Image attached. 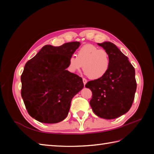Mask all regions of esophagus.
<instances>
[{"mask_svg":"<svg viewBox=\"0 0 154 154\" xmlns=\"http://www.w3.org/2000/svg\"><path fill=\"white\" fill-rule=\"evenodd\" d=\"M87 82H88L87 80L85 79H84V78H83V84H84V85L86 84Z\"/></svg>","mask_w":154,"mask_h":154,"instance_id":"34e87169","label":"esophagus"}]
</instances>
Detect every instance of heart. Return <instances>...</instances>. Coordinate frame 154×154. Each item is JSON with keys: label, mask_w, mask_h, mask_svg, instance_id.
<instances>
[{"label": "heart", "mask_w": 154, "mask_h": 154, "mask_svg": "<svg viewBox=\"0 0 154 154\" xmlns=\"http://www.w3.org/2000/svg\"><path fill=\"white\" fill-rule=\"evenodd\" d=\"M83 65V71L90 79H100L109 71L110 57L105 49L87 44L79 49L77 56L72 55L70 57L67 69L69 72H75L82 69Z\"/></svg>", "instance_id": "b5f03b06"}]
</instances>
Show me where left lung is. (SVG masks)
Instances as JSON below:
<instances>
[{
    "label": "left lung",
    "mask_w": 154,
    "mask_h": 154,
    "mask_svg": "<svg viewBox=\"0 0 154 154\" xmlns=\"http://www.w3.org/2000/svg\"><path fill=\"white\" fill-rule=\"evenodd\" d=\"M108 52L111 65L105 76L88 82L85 86L92 92L90 104L96 116L112 119L130 110L137 90L135 70L115 44L98 43Z\"/></svg>",
    "instance_id": "obj_1"
}]
</instances>
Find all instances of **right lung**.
<instances>
[{"label": "right lung", "instance_id": "1", "mask_svg": "<svg viewBox=\"0 0 154 154\" xmlns=\"http://www.w3.org/2000/svg\"><path fill=\"white\" fill-rule=\"evenodd\" d=\"M80 45L77 41L59 47L46 45L26 63L21 94L28 113L36 120L55 124L66 118L72 98L84 86L82 77L66 70Z\"/></svg>", "mask_w": 154, "mask_h": 154}]
</instances>
